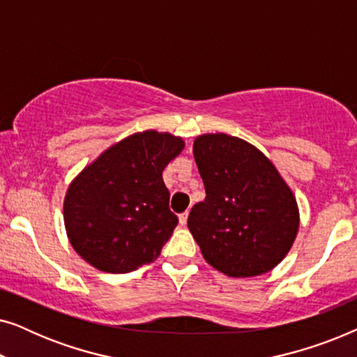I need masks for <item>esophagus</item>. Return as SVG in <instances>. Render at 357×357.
I'll list each match as a JSON object with an SVG mask.
<instances>
[{
    "instance_id": "34e87169",
    "label": "esophagus",
    "mask_w": 357,
    "mask_h": 357,
    "mask_svg": "<svg viewBox=\"0 0 357 357\" xmlns=\"http://www.w3.org/2000/svg\"><path fill=\"white\" fill-rule=\"evenodd\" d=\"M187 219H188V213L178 214V222H180V226H185V224H187Z\"/></svg>"
}]
</instances>
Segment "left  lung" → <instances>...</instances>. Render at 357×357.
I'll list each match as a JSON object with an SVG mask.
<instances>
[{"mask_svg": "<svg viewBox=\"0 0 357 357\" xmlns=\"http://www.w3.org/2000/svg\"><path fill=\"white\" fill-rule=\"evenodd\" d=\"M193 154L206 198L190 211L188 229L204 260L232 278L270 271L299 229L291 188L265 154L234 136H198Z\"/></svg>", "mask_w": 357, "mask_h": 357, "instance_id": "left-lung-1", "label": "left lung"}]
</instances>
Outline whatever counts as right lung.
<instances>
[{
  "mask_svg": "<svg viewBox=\"0 0 357 357\" xmlns=\"http://www.w3.org/2000/svg\"><path fill=\"white\" fill-rule=\"evenodd\" d=\"M182 149V138L169 133H136L73 180L63 206L65 226L87 263L100 271L130 273L159 257L178 224L162 170Z\"/></svg>",
  "mask_w": 357,
  "mask_h": 357,
  "instance_id": "1",
  "label": "right lung"
}]
</instances>
